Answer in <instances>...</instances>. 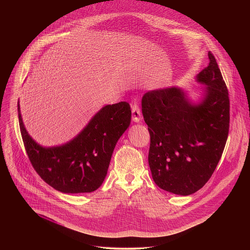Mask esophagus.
<instances>
[{"label": "esophagus", "instance_id": "34e87169", "mask_svg": "<svg viewBox=\"0 0 250 250\" xmlns=\"http://www.w3.org/2000/svg\"><path fill=\"white\" fill-rule=\"evenodd\" d=\"M132 118H133V121L136 123H139L142 121V112L137 104L132 105Z\"/></svg>", "mask_w": 250, "mask_h": 250}]
</instances>
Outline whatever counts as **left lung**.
<instances>
[{
	"instance_id": "8db88e82",
	"label": "left lung",
	"mask_w": 250,
	"mask_h": 250,
	"mask_svg": "<svg viewBox=\"0 0 250 250\" xmlns=\"http://www.w3.org/2000/svg\"><path fill=\"white\" fill-rule=\"evenodd\" d=\"M208 56L209 65L196 76L205 85L198 102L178 86L149 90L142 100L152 178L162 189L184 196L211 178L229 132L228 90L213 54Z\"/></svg>"
}]
</instances>
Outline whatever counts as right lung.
Segmentation results:
<instances>
[{
  "label": "right lung",
  "mask_w": 250,
  "mask_h": 250,
  "mask_svg": "<svg viewBox=\"0 0 250 250\" xmlns=\"http://www.w3.org/2000/svg\"><path fill=\"white\" fill-rule=\"evenodd\" d=\"M132 111L127 102L102 107L68 143L44 147L29 135L18 102L21 136L38 175L63 193L96 190L107 176L115 144L128 129Z\"/></svg>",
  "instance_id": "1"
}]
</instances>
